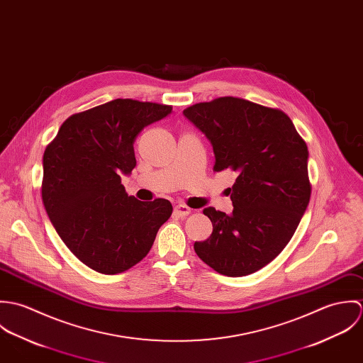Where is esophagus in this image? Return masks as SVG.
I'll return each mask as SVG.
<instances>
[{
  "label": "esophagus",
  "mask_w": 363,
  "mask_h": 363,
  "mask_svg": "<svg viewBox=\"0 0 363 363\" xmlns=\"http://www.w3.org/2000/svg\"><path fill=\"white\" fill-rule=\"evenodd\" d=\"M174 212L179 215V216H187V215H190L191 213V209L187 207V206H183V204H179V206H176L174 207Z\"/></svg>",
  "instance_id": "34e87169"
}]
</instances>
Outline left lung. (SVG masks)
Here are the masks:
<instances>
[{
	"mask_svg": "<svg viewBox=\"0 0 363 363\" xmlns=\"http://www.w3.org/2000/svg\"><path fill=\"white\" fill-rule=\"evenodd\" d=\"M183 114L209 140L213 170L238 173L228 189L232 213L206 208L213 229L194 250L222 275L253 274L284 250L309 206L308 145L282 110L240 98L193 104Z\"/></svg>",
	"mask_w": 363,
	"mask_h": 363,
	"instance_id": "obj_1",
	"label": "left lung"
}]
</instances>
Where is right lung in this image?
<instances>
[{
    "label": "right lung",
    "mask_w": 363,
    "mask_h": 363,
    "mask_svg": "<svg viewBox=\"0 0 363 363\" xmlns=\"http://www.w3.org/2000/svg\"><path fill=\"white\" fill-rule=\"evenodd\" d=\"M170 113L167 104L114 99L68 117L45 151L42 200L52 226L77 259L101 274L140 262L172 215L170 201H140L120 177L137 164V135Z\"/></svg>",
    "instance_id": "add662e5"
}]
</instances>
